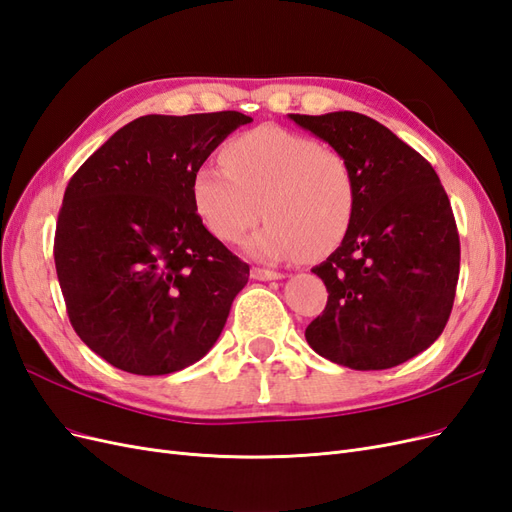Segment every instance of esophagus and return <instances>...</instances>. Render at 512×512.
<instances>
[{"label":"esophagus","mask_w":512,"mask_h":512,"mask_svg":"<svg viewBox=\"0 0 512 512\" xmlns=\"http://www.w3.org/2000/svg\"><path fill=\"white\" fill-rule=\"evenodd\" d=\"M252 277H254V280H260V282H271V280H282L284 273H280V271H271V269H260V267H254V269H252Z\"/></svg>","instance_id":"1"}]
</instances>
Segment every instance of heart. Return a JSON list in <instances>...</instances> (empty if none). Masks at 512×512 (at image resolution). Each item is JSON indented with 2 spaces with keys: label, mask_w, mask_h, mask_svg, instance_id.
Returning a JSON list of instances; mask_svg holds the SVG:
<instances>
[{
  "label": "heart",
  "mask_w": 512,
  "mask_h": 512,
  "mask_svg": "<svg viewBox=\"0 0 512 512\" xmlns=\"http://www.w3.org/2000/svg\"><path fill=\"white\" fill-rule=\"evenodd\" d=\"M222 158L226 168L200 164L192 177L194 209L218 241L239 243L260 215L269 222L247 250L262 260H318L346 239L356 183L344 153L262 126L232 138Z\"/></svg>",
  "instance_id": "b5f03b06"
}]
</instances>
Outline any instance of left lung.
<instances>
[{
	"mask_svg": "<svg viewBox=\"0 0 512 512\" xmlns=\"http://www.w3.org/2000/svg\"><path fill=\"white\" fill-rule=\"evenodd\" d=\"M344 153L356 183L346 239L312 269L329 290L305 329L320 356L350 369H389L427 350L451 316L459 235L433 166L361 113L288 115Z\"/></svg>",
	"mask_w": 512,
	"mask_h": 512,
	"instance_id": "left-lung-1",
	"label": "left lung"
}]
</instances>
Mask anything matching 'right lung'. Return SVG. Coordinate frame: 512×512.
Wrapping results in <instances>:
<instances>
[{
	"label": "right lung",
	"mask_w": 512,
	"mask_h": 512,
	"mask_svg": "<svg viewBox=\"0 0 512 512\" xmlns=\"http://www.w3.org/2000/svg\"><path fill=\"white\" fill-rule=\"evenodd\" d=\"M250 121L237 111L138 117L70 179L55 269L76 335L113 367L173 374L218 342L250 265L200 222L192 177Z\"/></svg>",
	"instance_id": "obj_1"
}]
</instances>
